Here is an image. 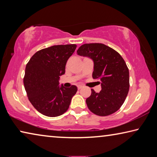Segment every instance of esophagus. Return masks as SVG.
Here are the masks:
<instances>
[{"instance_id": "1", "label": "esophagus", "mask_w": 157, "mask_h": 157, "mask_svg": "<svg viewBox=\"0 0 157 157\" xmlns=\"http://www.w3.org/2000/svg\"><path fill=\"white\" fill-rule=\"evenodd\" d=\"M82 87H83V86H82V85H78V89L79 90L81 89L82 88Z\"/></svg>"}]
</instances>
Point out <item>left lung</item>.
Instances as JSON below:
<instances>
[{
    "label": "left lung",
    "mask_w": 157,
    "mask_h": 157,
    "mask_svg": "<svg viewBox=\"0 0 157 157\" xmlns=\"http://www.w3.org/2000/svg\"><path fill=\"white\" fill-rule=\"evenodd\" d=\"M94 62L93 78L100 80L101 91L86 98L89 109L95 115L106 116L118 111L125 100L129 89V69L118 52L102 44H86L77 51Z\"/></svg>",
    "instance_id": "obj_1"
}]
</instances>
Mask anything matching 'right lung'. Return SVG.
Listing matches in <instances>:
<instances>
[{
    "instance_id": "right-lung-1",
    "label": "right lung",
    "mask_w": 157,
    "mask_h": 157,
    "mask_svg": "<svg viewBox=\"0 0 157 157\" xmlns=\"http://www.w3.org/2000/svg\"><path fill=\"white\" fill-rule=\"evenodd\" d=\"M76 48L75 44L46 48L37 51L26 65L23 83L28 98L44 116L57 117L64 113L78 91L75 85L66 88L59 82Z\"/></svg>"
}]
</instances>
